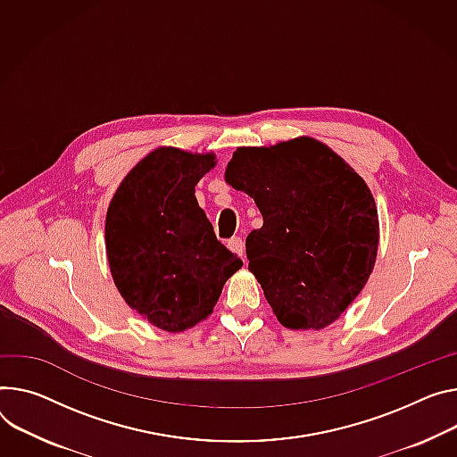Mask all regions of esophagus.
Listing matches in <instances>:
<instances>
[{
    "label": "esophagus",
    "instance_id": "esophagus-1",
    "mask_svg": "<svg viewBox=\"0 0 457 457\" xmlns=\"http://www.w3.org/2000/svg\"><path fill=\"white\" fill-rule=\"evenodd\" d=\"M228 250L233 252L235 255H238L242 261H245V255H244V242L240 237H233L228 240Z\"/></svg>",
    "mask_w": 457,
    "mask_h": 457
}]
</instances>
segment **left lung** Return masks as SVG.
Returning <instances> with one entry per match:
<instances>
[{
  "instance_id": "1",
  "label": "left lung",
  "mask_w": 457,
  "mask_h": 457,
  "mask_svg": "<svg viewBox=\"0 0 457 457\" xmlns=\"http://www.w3.org/2000/svg\"><path fill=\"white\" fill-rule=\"evenodd\" d=\"M224 177L264 219L245 255L278 322L322 329L337 320L378 259L379 217L366 182L310 137L238 147Z\"/></svg>"
}]
</instances>
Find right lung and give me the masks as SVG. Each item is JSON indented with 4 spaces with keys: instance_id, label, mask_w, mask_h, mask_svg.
I'll return each mask as SVG.
<instances>
[{
    "instance_id": "1",
    "label": "right lung",
    "mask_w": 457,
    "mask_h": 457,
    "mask_svg": "<svg viewBox=\"0 0 457 457\" xmlns=\"http://www.w3.org/2000/svg\"><path fill=\"white\" fill-rule=\"evenodd\" d=\"M215 165L213 153L158 147L126 175L107 207L114 286L147 322L171 334L210 317L226 280L242 266L217 240L195 196Z\"/></svg>"
}]
</instances>
